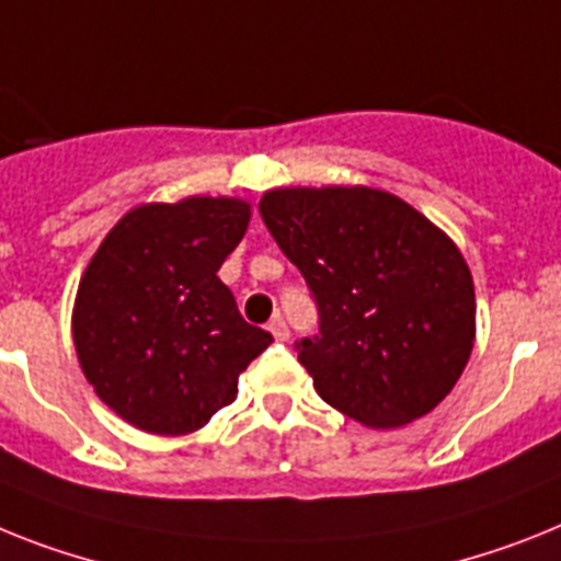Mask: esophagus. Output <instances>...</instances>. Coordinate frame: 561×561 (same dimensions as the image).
Wrapping results in <instances>:
<instances>
[{"label":"esophagus","mask_w":561,"mask_h":561,"mask_svg":"<svg viewBox=\"0 0 561 561\" xmlns=\"http://www.w3.org/2000/svg\"><path fill=\"white\" fill-rule=\"evenodd\" d=\"M267 328H271V333H273V336H276V339H279V342H288V339H290L288 322H285V319H282V317H273Z\"/></svg>","instance_id":"1"}]
</instances>
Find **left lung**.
I'll list each match as a JSON object with an SVG mask.
<instances>
[{
	"label": "left lung",
	"mask_w": 561,
	"mask_h": 561,
	"mask_svg": "<svg viewBox=\"0 0 561 561\" xmlns=\"http://www.w3.org/2000/svg\"><path fill=\"white\" fill-rule=\"evenodd\" d=\"M259 214L317 302L319 333L296 353L324 402L397 427L448 397L473 351L477 299L436 225L374 187H279Z\"/></svg>",
	"instance_id": "1"
}]
</instances>
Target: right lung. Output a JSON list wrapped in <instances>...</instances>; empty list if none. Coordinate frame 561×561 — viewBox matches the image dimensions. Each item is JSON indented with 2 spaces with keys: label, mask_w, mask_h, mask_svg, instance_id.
I'll return each instance as SVG.
<instances>
[{
  "label": "right lung",
  "mask_w": 561,
  "mask_h": 561,
  "mask_svg": "<svg viewBox=\"0 0 561 561\" xmlns=\"http://www.w3.org/2000/svg\"><path fill=\"white\" fill-rule=\"evenodd\" d=\"M251 205L191 196L122 216L79 282L73 345L99 399L148 433L202 427L273 336L248 324L216 271Z\"/></svg>",
  "instance_id": "right-lung-1"
}]
</instances>
